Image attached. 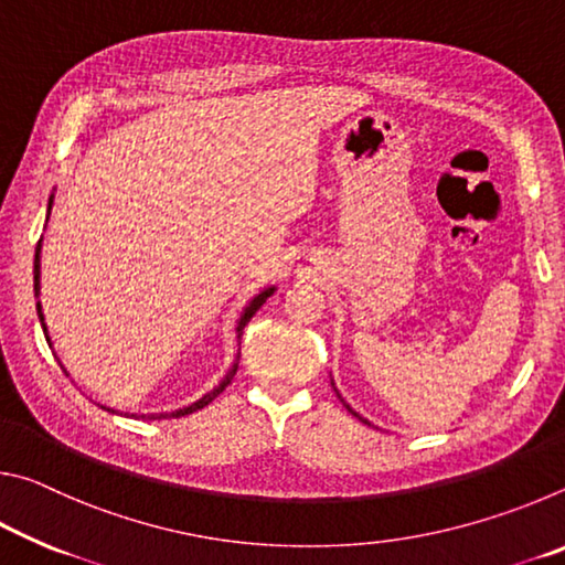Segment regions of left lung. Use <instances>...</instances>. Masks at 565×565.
Instances as JSON below:
<instances>
[{"label":"left lung","instance_id":"obj_1","mask_svg":"<svg viewBox=\"0 0 565 565\" xmlns=\"http://www.w3.org/2000/svg\"><path fill=\"white\" fill-rule=\"evenodd\" d=\"M347 408H349V406H347ZM349 411H351V408H349ZM351 414H353V416H359V414H356V411H351ZM359 418H361V416H359ZM361 420H363V418H361ZM363 424H366V420H363Z\"/></svg>","mask_w":565,"mask_h":565}]
</instances>
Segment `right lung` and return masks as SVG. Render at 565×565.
Returning <instances> with one entry per match:
<instances>
[{
  "label": "right lung",
  "instance_id": "right-lung-1",
  "mask_svg": "<svg viewBox=\"0 0 565 565\" xmlns=\"http://www.w3.org/2000/svg\"><path fill=\"white\" fill-rule=\"evenodd\" d=\"M50 212H52V199H50ZM40 254H42V238H40V244H36V252H34V294H36V296H40ZM271 294H274V289H266V291H262L259 296H254V301L246 306L244 317H242V321H238V327H236V331H238V339H242V333H244V327H246V323L252 321L254 313L262 309L264 301L269 299ZM36 313H40V321H42V329H44V337H46V327H44V313H42V303H36ZM46 341H50V337H46ZM236 366H238V353H236V363H234V366H232V371H228L226 379H224L222 384H218L214 391H209L206 396H202V398H199V401H194V404L186 406V408L171 411V414H151L149 418H179V416L194 414V411H199V408L209 406V404H212V401H214L218 394H222V391H224L228 384H232V379H234V374H236Z\"/></svg>",
  "mask_w": 565,
  "mask_h": 565
}]
</instances>
